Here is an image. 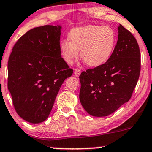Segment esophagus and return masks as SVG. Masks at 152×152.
<instances>
[{
	"label": "esophagus",
	"instance_id": "34e87169",
	"mask_svg": "<svg viewBox=\"0 0 152 152\" xmlns=\"http://www.w3.org/2000/svg\"><path fill=\"white\" fill-rule=\"evenodd\" d=\"M80 73H81V70L80 69H75L74 71V75L77 77H79Z\"/></svg>",
	"mask_w": 152,
	"mask_h": 152
}]
</instances>
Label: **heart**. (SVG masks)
<instances>
[{"mask_svg":"<svg viewBox=\"0 0 152 152\" xmlns=\"http://www.w3.org/2000/svg\"><path fill=\"white\" fill-rule=\"evenodd\" d=\"M69 39L60 43V50L64 61L71 64L81 57L92 67L102 66L108 61L116 45L115 30L109 26L87 25L74 28L69 32Z\"/></svg>","mask_w":152,"mask_h":152,"instance_id":"1","label":"heart"}]
</instances>
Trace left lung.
<instances>
[{
  "mask_svg": "<svg viewBox=\"0 0 152 152\" xmlns=\"http://www.w3.org/2000/svg\"><path fill=\"white\" fill-rule=\"evenodd\" d=\"M113 54L102 66L79 76V99L89 115L107 116L131 99L141 71V53L136 38L121 24Z\"/></svg>",
  "mask_w": 152,
  "mask_h": 152,
  "instance_id": "left-lung-1",
  "label": "left lung"
}]
</instances>
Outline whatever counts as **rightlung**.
<instances>
[{
    "label": "right lung",
    "mask_w": 152,
    "mask_h": 152,
    "mask_svg": "<svg viewBox=\"0 0 152 152\" xmlns=\"http://www.w3.org/2000/svg\"><path fill=\"white\" fill-rule=\"evenodd\" d=\"M60 26L33 28L18 39L8 61V89L17 114L39 123L49 116L65 79L72 75L61 57Z\"/></svg>",
    "instance_id": "obj_1"
}]
</instances>
